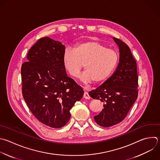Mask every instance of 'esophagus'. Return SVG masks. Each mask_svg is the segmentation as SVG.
<instances>
[{"mask_svg":"<svg viewBox=\"0 0 160 160\" xmlns=\"http://www.w3.org/2000/svg\"><path fill=\"white\" fill-rule=\"evenodd\" d=\"M83 98H85L86 99H90V96H89L88 92H84V94H83Z\"/></svg>","mask_w":160,"mask_h":160,"instance_id":"1","label":"esophagus"}]
</instances>
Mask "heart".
Here are the masks:
<instances>
[{
    "label": "heart",
    "mask_w": 160,
    "mask_h": 160,
    "mask_svg": "<svg viewBox=\"0 0 160 160\" xmlns=\"http://www.w3.org/2000/svg\"><path fill=\"white\" fill-rule=\"evenodd\" d=\"M118 53L96 41H88L76 44L73 49H67L63 63L69 74L77 78L84 64L86 71L81 80L86 84L105 81L116 68Z\"/></svg>",
    "instance_id": "1"
}]
</instances>
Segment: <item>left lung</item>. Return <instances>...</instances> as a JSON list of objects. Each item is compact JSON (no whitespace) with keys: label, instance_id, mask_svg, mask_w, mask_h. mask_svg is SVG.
<instances>
[{"label":"left lung","instance_id":"8db88e82","mask_svg":"<svg viewBox=\"0 0 160 160\" xmlns=\"http://www.w3.org/2000/svg\"><path fill=\"white\" fill-rule=\"evenodd\" d=\"M119 46V62L113 74L89 96L104 103V108L94 117L97 124L110 127L121 122L136 101L138 94L137 65L128 46L113 38Z\"/></svg>","mask_w":160,"mask_h":160}]
</instances>
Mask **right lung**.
I'll return each mask as SVG.
<instances>
[{
  "instance_id": "1",
  "label": "right lung",
  "mask_w": 160,
  "mask_h": 160,
  "mask_svg": "<svg viewBox=\"0 0 160 160\" xmlns=\"http://www.w3.org/2000/svg\"><path fill=\"white\" fill-rule=\"evenodd\" d=\"M65 49L60 42L41 38L21 67L22 96L29 109L40 122L54 128L66 124L71 109L84 94L82 88L68 77Z\"/></svg>"
}]
</instances>
